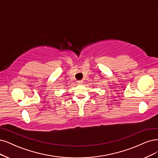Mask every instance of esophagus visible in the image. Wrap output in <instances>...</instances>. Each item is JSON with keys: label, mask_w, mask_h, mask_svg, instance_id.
<instances>
[{"label": "esophagus", "mask_w": 158, "mask_h": 158, "mask_svg": "<svg viewBox=\"0 0 158 158\" xmlns=\"http://www.w3.org/2000/svg\"><path fill=\"white\" fill-rule=\"evenodd\" d=\"M83 81H82V80H80L78 81L79 85H83Z\"/></svg>", "instance_id": "obj_1"}]
</instances>
